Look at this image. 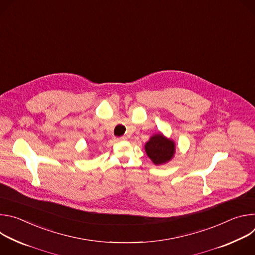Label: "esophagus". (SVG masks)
<instances>
[{
	"label": "esophagus",
	"mask_w": 255,
	"mask_h": 255,
	"mask_svg": "<svg viewBox=\"0 0 255 255\" xmlns=\"http://www.w3.org/2000/svg\"><path fill=\"white\" fill-rule=\"evenodd\" d=\"M124 140H126V137L125 136H122V137H117V138H115V141H124Z\"/></svg>",
	"instance_id": "obj_1"
}]
</instances>
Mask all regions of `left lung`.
<instances>
[{
  "label": "left lung",
  "mask_w": 255,
  "mask_h": 255,
  "mask_svg": "<svg viewBox=\"0 0 255 255\" xmlns=\"http://www.w3.org/2000/svg\"><path fill=\"white\" fill-rule=\"evenodd\" d=\"M145 151L154 164H162L174 154V142L161 134L154 135L145 144Z\"/></svg>",
  "instance_id": "8db88e82"
}]
</instances>
